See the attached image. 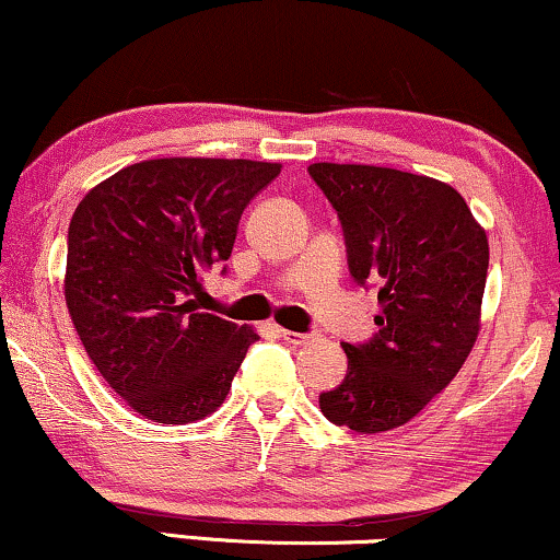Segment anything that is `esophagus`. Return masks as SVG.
Returning <instances> with one entry per match:
<instances>
[{
	"mask_svg": "<svg viewBox=\"0 0 560 560\" xmlns=\"http://www.w3.org/2000/svg\"><path fill=\"white\" fill-rule=\"evenodd\" d=\"M280 332V337L285 342H291V345H306L308 340H312V335H303V332H291V329H278Z\"/></svg>",
	"mask_w": 560,
	"mask_h": 560,
	"instance_id": "1",
	"label": "esophagus"
}]
</instances>
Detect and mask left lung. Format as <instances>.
<instances>
[{"mask_svg":"<svg viewBox=\"0 0 560 560\" xmlns=\"http://www.w3.org/2000/svg\"><path fill=\"white\" fill-rule=\"evenodd\" d=\"M355 282L378 288V332L350 345L324 418L355 433L405 425L459 374L480 332L488 236L457 189L382 165L314 163Z\"/></svg>","mask_w":560,"mask_h":560,"instance_id":"left-lung-1","label":"left lung"}]
</instances>
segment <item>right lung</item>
<instances>
[{"instance_id":"add662e5","label":"right lung","mask_w":560,"mask_h":560,"mask_svg":"<svg viewBox=\"0 0 560 560\" xmlns=\"http://www.w3.org/2000/svg\"><path fill=\"white\" fill-rule=\"evenodd\" d=\"M278 174L280 163L241 158H155L101 182L74 210L69 316L106 384L142 418L184 425L215 412L259 340L202 312L199 295L231 257L246 205Z\"/></svg>"}]
</instances>
